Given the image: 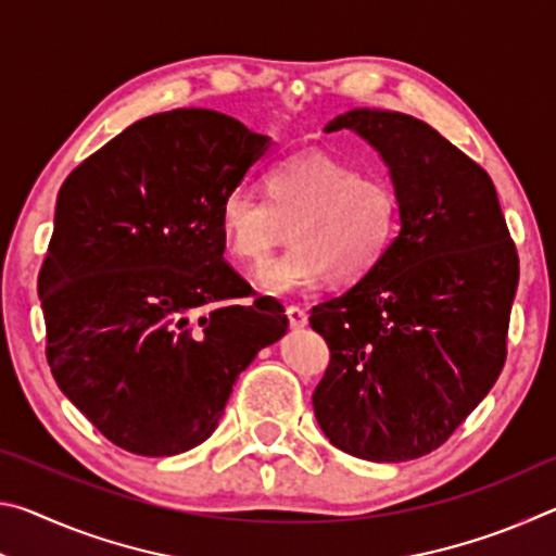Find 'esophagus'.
Masks as SVG:
<instances>
[{"label": "esophagus", "mask_w": 556, "mask_h": 556, "mask_svg": "<svg viewBox=\"0 0 556 556\" xmlns=\"http://www.w3.org/2000/svg\"><path fill=\"white\" fill-rule=\"evenodd\" d=\"M287 318H289V326L291 328H304L306 321H308V316H306L304 308H299L294 304L287 306Z\"/></svg>", "instance_id": "obj_1"}]
</instances>
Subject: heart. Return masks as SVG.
Here are the masks:
<instances>
[{"label": "heart", "mask_w": 556, "mask_h": 556, "mask_svg": "<svg viewBox=\"0 0 556 556\" xmlns=\"http://www.w3.org/2000/svg\"><path fill=\"white\" fill-rule=\"evenodd\" d=\"M267 199L232 188L220 201V232L230 255L248 265L269 257L287 235L294 244L260 269L267 294H294L321 279L363 281L400 232V199L382 178L324 152L294 154L269 168Z\"/></svg>", "instance_id": "1"}]
</instances>
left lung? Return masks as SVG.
<instances>
[{
	"label": "left lung",
	"mask_w": 556,
	"mask_h": 556,
	"mask_svg": "<svg viewBox=\"0 0 556 556\" xmlns=\"http://www.w3.org/2000/svg\"><path fill=\"white\" fill-rule=\"evenodd\" d=\"M400 199L380 267L312 308L331 363L314 414L345 454L400 464L454 434L501 375L520 260L483 166L412 115L351 110Z\"/></svg>",
	"instance_id": "1"
}]
</instances>
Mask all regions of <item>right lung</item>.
Returning <instances> with one entry per match:
<instances>
[{
	"mask_svg": "<svg viewBox=\"0 0 556 556\" xmlns=\"http://www.w3.org/2000/svg\"><path fill=\"white\" fill-rule=\"evenodd\" d=\"M269 137L230 115L144 117L65 178L39 271L46 361L102 437L137 456L203 444L238 375L287 333L223 260L220 201Z\"/></svg>",
	"mask_w": 556,
	"mask_h": 556,
	"instance_id": "obj_1",
	"label": "right lung"
}]
</instances>
